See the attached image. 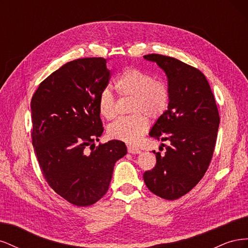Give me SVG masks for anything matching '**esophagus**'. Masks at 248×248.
<instances>
[{
    "instance_id": "obj_1",
    "label": "esophagus",
    "mask_w": 248,
    "mask_h": 248,
    "mask_svg": "<svg viewBox=\"0 0 248 248\" xmlns=\"http://www.w3.org/2000/svg\"><path fill=\"white\" fill-rule=\"evenodd\" d=\"M127 150H128V152L131 154H139L140 153V150L138 147H134V146H127Z\"/></svg>"
}]
</instances>
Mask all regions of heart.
<instances>
[{
  "mask_svg": "<svg viewBox=\"0 0 248 248\" xmlns=\"http://www.w3.org/2000/svg\"><path fill=\"white\" fill-rule=\"evenodd\" d=\"M114 87L120 96L131 97L129 111L132 115L117 120L108 126V136L126 142H136L149 126L147 115L156 120L168 109L170 93L166 82L154 79L151 74L130 67L124 69L115 80ZM98 109L107 120L117 116L114 96L104 89L98 97Z\"/></svg>",
  "mask_w": 248,
  "mask_h": 248,
  "instance_id": "obj_1",
  "label": "heart"
}]
</instances>
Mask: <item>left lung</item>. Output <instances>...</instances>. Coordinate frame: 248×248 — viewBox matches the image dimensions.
Returning <instances> with one entry per match:
<instances>
[{"label": "left lung", "mask_w": 248, "mask_h": 248, "mask_svg": "<svg viewBox=\"0 0 248 248\" xmlns=\"http://www.w3.org/2000/svg\"><path fill=\"white\" fill-rule=\"evenodd\" d=\"M166 72L170 99L168 110L158 118L149 136L167 141L164 154L156 155V166L144 172L149 188L164 200H177L196 186L211 162L219 127V114L206 77L179 60L151 54Z\"/></svg>", "instance_id": "1"}]
</instances>
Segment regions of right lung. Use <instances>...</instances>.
I'll return each instance as SVG.
<instances>
[{
    "mask_svg": "<svg viewBox=\"0 0 248 248\" xmlns=\"http://www.w3.org/2000/svg\"><path fill=\"white\" fill-rule=\"evenodd\" d=\"M109 78L106 59H78L52 72L32 97V144L42 175L78 207L107 193L116 161L127 153L117 140L95 147L103 132L98 97Z\"/></svg>",
    "mask_w": 248,
    "mask_h": 248,
    "instance_id": "obj_1",
    "label": "right lung"
}]
</instances>
